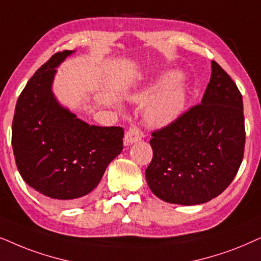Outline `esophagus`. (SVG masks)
<instances>
[{
    "mask_svg": "<svg viewBox=\"0 0 261 261\" xmlns=\"http://www.w3.org/2000/svg\"><path fill=\"white\" fill-rule=\"evenodd\" d=\"M141 137H143L141 130L137 127H132L126 132V134H124L123 143L126 146H129V145H132V144L138 143V141L141 139Z\"/></svg>",
    "mask_w": 261,
    "mask_h": 261,
    "instance_id": "obj_1",
    "label": "esophagus"
}]
</instances>
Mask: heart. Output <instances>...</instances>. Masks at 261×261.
Listing matches in <instances>:
<instances>
[{
    "instance_id": "obj_1",
    "label": "heart",
    "mask_w": 261,
    "mask_h": 261,
    "mask_svg": "<svg viewBox=\"0 0 261 261\" xmlns=\"http://www.w3.org/2000/svg\"><path fill=\"white\" fill-rule=\"evenodd\" d=\"M182 77L184 74L180 70H167L147 87L130 97V100L139 104L148 103L154 99L146 109V118L152 126H168L184 113L188 99V91L181 81Z\"/></svg>"
}]
</instances>
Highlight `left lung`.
I'll list each match as a JSON object with an SVG mask.
<instances>
[{"label":"left lung","mask_w":261,"mask_h":261,"mask_svg":"<svg viewBox=\"0 0 261 261\" xmlns=\"http://www.w3.org/2000/svg\"><path fill=\"white\" fill-rule=\"evenodd\" d=\"M199 106L152 133L145 170L152 193L170 204H204L231 184L242 163L245 117L238 86L217 62Z\"/></svg>","instance_id":"left-lung-1"}]
</instances>
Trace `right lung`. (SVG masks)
<instances>
[{
    "mask_svg": "<svg viewBox=\"0 0 261 261\" xmlns=\"http://www.w3.org/2000/svg\"><path fill=\"white\" fill-rule=\"evenodd\" d=\"M74 53L55 54L29 80L16 101L12 127L13 152L23 181L60 205L89 198L123 148L122 128L90 126L54 93L57 67Z\"/></svg>",
    "mask_w": 261,
    "mask_h": 261,
    "instance_id": "1",
    "label": "right lung"
}]
</instances>
